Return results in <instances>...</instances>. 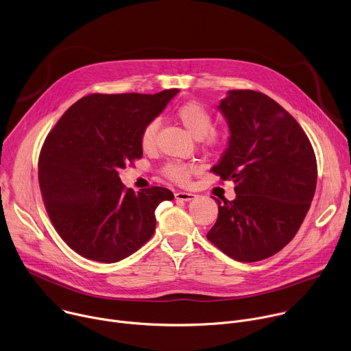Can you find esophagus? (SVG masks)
Instances as JSON below:
<instances>
[{"mask_svg": "<svg viewBox=\"0 0 351 351\" xmlns=\"http://www.w3.org/2000/svg\"><path fill=\"white\" fill-rule=\"evenodd\" d=\"M176 199H182V202H190V199L195 198L194 193H189V191H178L175 193Z\"/></svg>", "mask_w": 351, "mask_h": 351, "instance_id": "34e87169", "label": "esophagus"}]
</instances>
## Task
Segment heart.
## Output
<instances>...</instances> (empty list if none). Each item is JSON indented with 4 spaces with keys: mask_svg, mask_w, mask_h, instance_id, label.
Masks as SVG:
<instances>
[{
    "mask_svg": "<svg viewBox=\"0 0 351 351\" xmlns=\"http://www.w3.org/2000/svg\"><path fill=\"white\" fill-rule=\"evenodd\" d=\"M176 121L195 140H202L204 147L218 149L225 144V134L213 129V117L210 111L198 103H186L176 111ZM158 121L148 122L140 134V145L144 152H149L156 145ZM197 165L186 162H169L162 168V175L176 183H187L195 173Z\"/></svg>",
    "mask_w": 351,
    "mask_h": 351,
    "instance_id": "b5f03b06",
    "label": "heart"
}]
</instances>
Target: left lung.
<instances>
[{
    "label": "left lung",
    "mask_w": 351,
    "mask_h": 351,
    "mask_svg": "<svg viewBox=\"0 0 351 351\" xmlns=\"http://www.w3.org/2000/svg\"><path fill=\"white\" fill-rule=\"evenodd\" d=\"M218 110L229 143L211 172L233 180L236 198L218 203L207 239L241 263L265 260L294 237L317 187L313 145L297 121L267 94L230 90Z\"/></svg>",
    "instance_id": "left-lung-1"
}]
</instances>
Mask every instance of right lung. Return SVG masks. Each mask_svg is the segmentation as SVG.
Wrapping results in <instances>:
<instances>
[{
	"mask_svg": "<svg viewBox=\"0 0 351 351\" xmlns=\"http://www.w3.org/2000/svg\"><path fill=\"white\" fill-rule=\"evenodd\" d=\"M178 93L90 94L48 133L38 157L44 206L58 234L82 257L118 263L154 234L156 208L173 193L158 186L134 193L119 171L143 157V128Z\"/></svg>",
	"mask_w": 351,
	"mask_h": 351,
	"instance_id": "right-lung-1",
	"label": "right lung"
}]
</instances>
